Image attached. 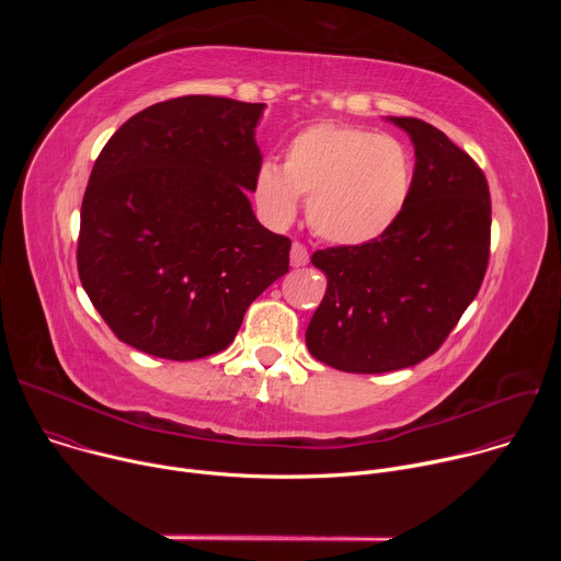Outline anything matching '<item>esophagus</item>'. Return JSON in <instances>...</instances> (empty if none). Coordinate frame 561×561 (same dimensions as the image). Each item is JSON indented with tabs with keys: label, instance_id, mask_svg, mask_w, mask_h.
<instances>
[{
	"label": "esophagus",
	"instance_id": "esophagus-1",
	"mask_svg": "<svg viewBox=\"0 0 561 561\" xmlns=\"http://www.w3.org/2000/svg\"><path fill=\"white\" fill-rule=\"evenodd\" d=\"M306 264H308V251H306L304 244L295 242V244L290 247V266L299 268V266H306Z\"/></svg>",
	"mask_w": 561,
	"mask_h": 561
}]
</instances>
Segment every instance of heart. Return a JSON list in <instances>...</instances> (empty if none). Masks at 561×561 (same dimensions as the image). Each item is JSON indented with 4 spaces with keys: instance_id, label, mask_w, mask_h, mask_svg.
I'll return each mask as SVG.
<instances>
[{
    "instance_id": "1",
    "label": "heart",
    "mask_w": 561,
    "mask_h": 561,
    "mask_svg": "<svg viewBox=\"0 0 561 561\" xmlns=\"http://www.w3.org/2000/svg\"><path fill=\"white\" fill-rule=\"evenodd\" d=\"M411 188L413 162L402 141L359 126L319 122L288 141L282 167H260L255 197L279 226L297 217L301 197L319 237L359 247L390 230Z\"/></svg>"
}]
</instances>
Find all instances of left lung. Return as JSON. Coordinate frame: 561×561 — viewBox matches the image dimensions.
<instances>
[{
    "instance_id": "obj_1",
    "label": "left lung",
    "mask_w": 561,
    "mask_h": 561,
    "mask_svg": "<svg viewBox=\"0 0 561 561\" xmlns=\"http://www.w3.org/2000/svg\"><path fill=\"white\" fill-rule=\"evenodd\" d=\"M415 148L409 204L381 237L317 251L327 295L306 329L310 355L346 373H388L433 355L474 299L489 266L484 173L439 128L386 117Z\"/></svg>"
}]
</instances>
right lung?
I'll return each mask as SVG.
<instances>
[{
    "label": "right lung",
    "mask_w": 561,
    "mask_h": 561,
    "mask_svg": "<svg viewBox=\"0 0 561 561\" xmlns=\"http://www.w3.org/2000/svg\"><path fill=\"white\" fill-rule=\"evenodd\" d=\"M266 104L186 95L133 115L93 167L77 271L111 331L152 357L224 351L288 273L290 239L251 206Z\"/></svg>",
    "instance_id": "right-lung-1"
}]
</instances>
